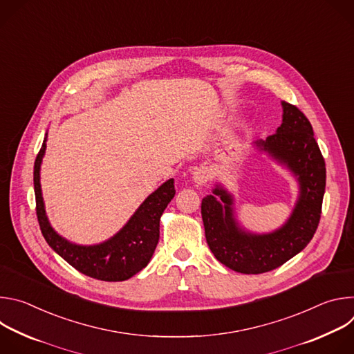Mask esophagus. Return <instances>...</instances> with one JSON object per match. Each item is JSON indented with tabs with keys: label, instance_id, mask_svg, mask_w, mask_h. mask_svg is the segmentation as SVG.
Returning a JSON list of instances; mask_svg holds the SVG:
<instances>
[{
	"label": "esophagus",
	"instance_id": "esophagus-1",
	"mask_svg": "<svg viewBox=\"0 0 354 354\" xmlns=\"http://www.w3.org/2000/svg\"><path fill=\"white\" fill-rule=\"evenodd\" d=\"M210 179V169L207 167H198L193 169V180L197 185H205Z\"/></svg>",
	"mask_w": 354,
	"mask_h": 354
}]
</instances>
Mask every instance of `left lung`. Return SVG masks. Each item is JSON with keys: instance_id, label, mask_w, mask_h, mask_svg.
<instances>
[{"instance_id": "8db88e82", "label": "left lung", "mask_w": 354, "mask_h": 354, "mask_svg": "<svg viewBox=\"0 0 354 354\" xmlns=\"http://www.w3.org/2000/svg\"><path fill=\"white\" fill-rule=\"evenodd\" d=\"M281 106L283 120L276 133L254 144L288 169L298 183V198L287 221L266 234L245 230L235 217L234 196L221 183L201 200L210 250L218 262L243 274L270 272L299 254L313 239L321 218L326 185L324 157L306 115L284 100Z\"/></svg>"}]
</instances>
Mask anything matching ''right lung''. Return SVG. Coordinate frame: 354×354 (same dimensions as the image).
<instances>
[{
    "label": "right lung",
    "mask_w": 354,
    "mask_h": 354,
    "mask_svg": "<svg viewBox=\"0 0 354 354\" xmlns=\"http://www.w3.org/2000/svg\"><path fill=\"white\" fill-rule=\"evenodd\" d=\"M46 141L47 133L33 168L36 214L46 242L74 269L92 279L123 281L133 277L153 258L160 239L161 216L175 196L174 179H168L151 193L113 236L95 245H78L57 234L46 214L40 187V167L46 153Z\"/></svg>",
    "instance_id": "obj_1"
}]
</instances>
